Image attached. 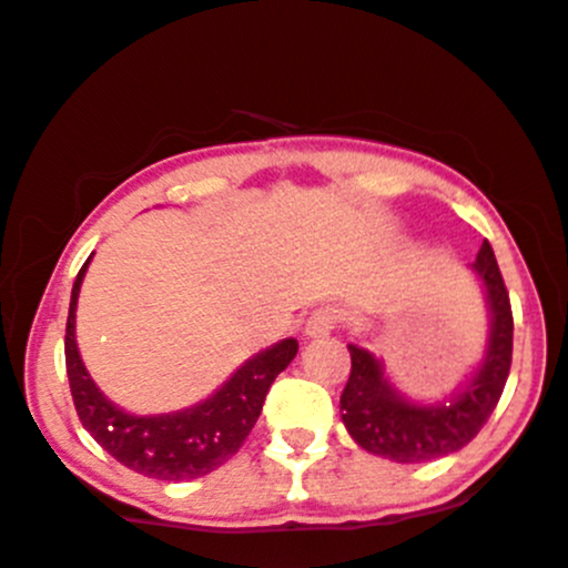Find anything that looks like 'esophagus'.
Here are the masks:
<instances>
[{
	"label": "esophagus",
	"mask_w": 568,
	"mask_h": 568,
	"mask_svg": "<svg viewBox=\"0 0 568 568\" xmlns=\"http://www.w3.org/2000/svg\"><path fill=\"white\" fill-rule=\"evenodd\" d=\"M342 323V312L336 306H321V310L312 312V317L304 325V336L306 338H321L334 334Z\"/></svg>",
	"instance_id": "esophagus-1"
}]
</instances>
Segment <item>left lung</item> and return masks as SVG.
<instances>
[{
    "label": "left lung",
    "mask_w": 568,
    "mask_h": 568,
    "mask_svg": "<svg viewBox=\"0 0 568 568\" xmlns=\"http://www.w3.org/2000/svg\"><path fill=\"white\" fill-rule=\"evenodd\" d=\"M470 270L484 288L488 338L478 368L459 393L438 403L410 400L395 387L374 352L347 344L352 371L338 400L342 422L352 440L368 454L400 465L440 459L465 448L497 408L513 361V310L488 240Z\"/></svg>",
    "instance_id": "1"
}]
</instances>
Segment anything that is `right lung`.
Instances as JSON below:
<instances>
[{
	"instance_id": "right-lung-1",
	"label": "right lung",
	"mask_w": 568,
	"mask_h": 568,
	"mask_svg": "<svg viewBox=\"0 0 568 568\" xmlns=\"http://www.w3.org/2000/svg\"><path fill=\"white\" fill-rule=\"evenodd\" d=\"M93 258V256H90ZM90 258L74 280L67 321V374L82 427L130 470L158 480H192L237 454L280 371L296 357V338H283L240 366L213 395L171 414H130L98 389L77 347V298Z\"/></svg>"
}]
</instances>
